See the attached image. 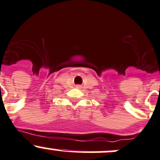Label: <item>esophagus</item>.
<instances>
[{"instance_id":"34e87169","label":"esophagus","mask_w":160,"mask_h":160,"mask_svg":"<svg viewBox=\"0 0 160 160\" xmlns=\"http://www.w3.org/2000/svg\"><path fill=\"white\" fill-rule=\"evenodd\" d=\"M77 88H79V86H77Z\"/></svg>"}]
</instances>
